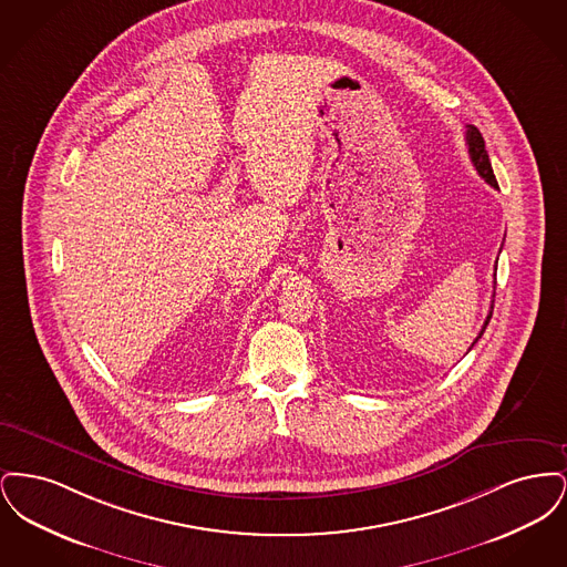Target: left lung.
<instances>
[{"label": "left lung", "instance_id": "left-lung-1", "mask_svg": "<svg viewBox=\"0 0 567 567\" xmlns=\"http://www.w3.org/2000/svg\"><path fill=\"white\" fill-rule=\"evenodd\" d=\"M465 142H467V151H470V159L474 163V167H476V172L485 178L486 183L491 185V187H495L497 189V181H495V174H493V167H491V162H488V153H486L485 148V137L483 134L478 132V127H474V125H467V132H465ZM497 270V268H495ZM491 317H493V301H491V310H488V315H486L485 324H483V329H481V333H478V338L472 342V347L483 338V333H485L486 324L491 321ZM470 347V349H472Z\"/></svg>", "mask_w": 567, "mask_h": 567}]
</instances>
